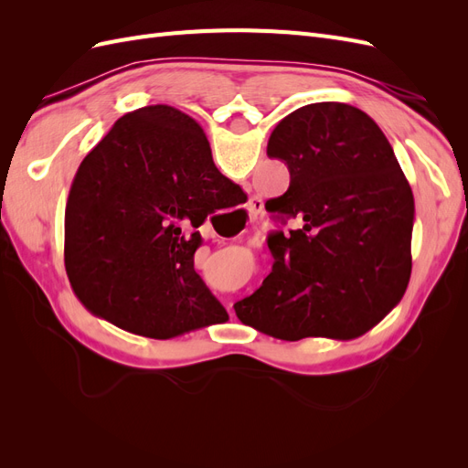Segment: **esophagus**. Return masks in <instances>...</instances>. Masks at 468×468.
<instances>
[{
    "instance_id": "obj_1",
    "label": "esophagus",
    "mask_w": 468,
    "mask_h": 468,
    "mask_svg": "<svg viewBox=\"0 0 468 468\" xmlns=\"http://www.w3.org/2000/svg\"><path fill=\"white\" fill-rule=\"evenodd\" d=\"M250 215L253 217V218H256L258 215H260V212L263 210V201L260 199V197H253V199L250 201Z\"/></svg>"
}]
</instances>
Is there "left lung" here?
<instances>
[{
  "label": "left lung",
  "mask_w": 468,
  "mask_h": 468,
  "mask_svg": "<svg viewBox=\"0 0 468 468\" xmlns=\"http://www.w3.org/2000/svg\"><path fill=\"white\" fill-rule=\"evenodd\" d=\"M267 155L291 183L265 208L299 229L269 234L273 269L236 316L287 342L353 339L400 303L412 273L414 195L378 124L347 103L292 111Z\"/></svg>",
  "instance_id": "1"
}]
</instances>
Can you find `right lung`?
I'll use <instances>...</instances> for the list:
<instances>
[{
  "label": "right lung",
  "instance_id": "add662e5",
  "mask_svg": "<svg viewBox=\"0 0 468 468\" xmlns=\"http://www.w3.org/2000/svg\"><path fill=\"white\" fill-rule=\"evenodd\" d=\"M239 197L195 119L169 105L126 112L83 158L69 187V285L95 316L154 339L226 320L193 258L203 242L197 229Z\"/></svg>",
  "mask_w": 468,
  "mask_h": 468
}]
</instances>
